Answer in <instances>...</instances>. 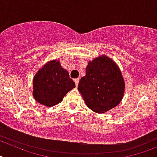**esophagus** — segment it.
I'll return each instance as SVG.
<instances>
[{"instance_id":"esophagus-1","label":"esophagus","mask_w":157,"mask_h":157,"mask_svg":"<svg viewBox=\"0 0 157 157\" xmlns=\"http://www.w3.org/2000/svg\"><path fill=\"white\" fill-rule=\"evenodd\" d=\"M78 82H79V79H78V78H76V79H75V82L76 86H78Z\"/></svg>"}]
</instances>
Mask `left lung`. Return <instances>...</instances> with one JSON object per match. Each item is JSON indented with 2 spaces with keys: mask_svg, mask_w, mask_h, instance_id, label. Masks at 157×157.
I'll use <instances>...</instances> for the list:
<instances>
[{
  "mask_svg": "<svg viewBox=\"0 0 157 157\" xmlns=\"http://www.w3.org/2000/svg\"><path fill=\"white\" fill-rule=\"evenodd\" d=\"M78 90L89 109L104 113L120 103L125 82L118 65L111 58L101 56L89 62Z\"/></svg>",
  "mask_w": 157,
  "mask_h": 157,
  "instance_id": "1",
  "label": "left lung"
}]
</instances>
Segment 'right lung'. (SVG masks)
<instances>
[{
	"mask_svg": "<svg viewBox=\"0 0 157 157\" xmlns=\"http://www.w3.org/2000/svg\"><path fill=\"white\" fill-rule=\"evenodd\" d=\"M75 87L68 71L59 60H51L36 73L33 79V96L37 102L52 107L62 101L63 97Z\"/></svg>",
	"mask_w": 157,
	"mask_h": 157,
	"instance_id": "add662e5",
	"label": "right lung"
}]
</instances>
